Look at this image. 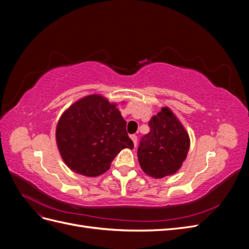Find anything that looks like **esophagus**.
<instances>
[{
    "instance_id": "esophagus-1",
    "label": "esophagus",
    "mask_w": 249,
    "mask_h": 249,
    "mask_svg": "<svg viewBox=\"0 0 249 249\" xmlns=\"http://www.w3.org/2000/svg\"><path fill=\"white\" fill-rule=\"evenodd\" d=\"M130 137H131V139L134 143V146H136L137 145V136H136V135H130Z\"/></svg>"
}]
</instances>
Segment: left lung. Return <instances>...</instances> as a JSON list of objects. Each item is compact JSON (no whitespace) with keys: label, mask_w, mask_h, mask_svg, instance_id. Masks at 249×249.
<instances>
[{"label":"left lung","mask_w":249,"mask_h":249,"mask_svg":"<svg viewBox=\"0 0 249 249\" xmlns=\"http://www.w3.org/2000/svg\"><path fill=\"white\" fill-rule=\"evenodd\" d=\"M149 132L140 140L138 161L147 176L162 178L176 173L190 147L189 135L166 107L150 118Z\"/></svg>","instance_id":"1"}]
</instances>
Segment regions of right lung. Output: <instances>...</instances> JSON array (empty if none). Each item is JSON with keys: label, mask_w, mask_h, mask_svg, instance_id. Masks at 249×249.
<instances>
[{"label": "right lung", "mask_w": 249, "mask_h": 249, "mask_svg": "<svg viewBox=\"0 0 249 249\" xmlns=\"http://www.w3.org/2000/svg\"><path fill=\"white\" fill-rule=\"evenodd\" d=\"M125 126L116 104L97 94L83 97L58 122L56 141L60 155L72 171L85 177L101 176L120 150L134 147Z\"/></svg>", "instance_id": "add662e5"}]
</instances>
